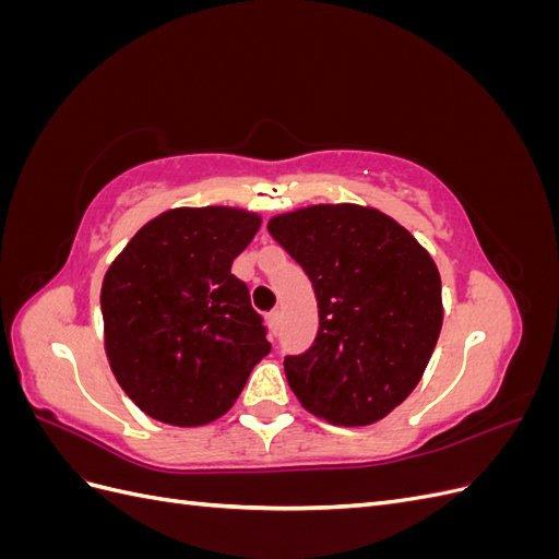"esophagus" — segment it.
I'll return each mask as SVG.
<instances>
[{
    "label": "esophagus",
    "mask_w": 559,
    "mask_h": 559,
    "mask_svg": "<svg viewBox=\"0 0 559 559\" xmlns=\"http://www.w3.org/2000/svg\"><path fill=\"white\" fill-rule=\"evenodd\" d=\"M280 319H282V314H280V310H273L267 314V324H270V331H273L275 335L280 333Z\"/></svg>",
    "instance_id": "1"
}]
</instances>
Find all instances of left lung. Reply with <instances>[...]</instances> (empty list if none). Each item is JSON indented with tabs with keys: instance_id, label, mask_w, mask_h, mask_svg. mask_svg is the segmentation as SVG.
<instances>
[{
	"instance_id": "8db88e82",
	"label": "left lung",
	"mask_w": 559,
	"mask_h": 559,
	"mask_svg": "<svg viewBox=\"0 0 559 559\" xmlns=\"http://www.w3.org/2000/svg\"><path fill=\"white\" fill-rule=\"evenodd\" d=\"M267 230L306 270L319 308L308 352L284 359L302 408L366 427L411 396L443 326L441 275L413 235L373 207L312 205Z\"/></svg>"
}]
</instances>
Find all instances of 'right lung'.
Wrapping results in <instances>:
<instances>
[{
  "instance_id": "add662e5",
  "label": "right lung",
  "mask_w": 559,
  "mask_h": 559,
  "mask_svg": "<svg viewBox=\"0 0 559 559\" xmlns=\"http://www.w3.org/2000/svg\"><path fill=\"white\" fill-rule=\"evenodd\" d=\"M259 228L261 216L238 207L167 210L109 265L99 294L107 359L148 417L214 421L270 352L263 317L230 273Z\"/></svg>"
}]
</instances>
